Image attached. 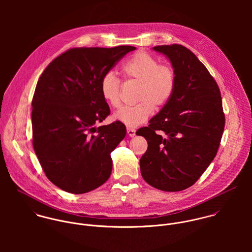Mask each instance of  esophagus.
I'll list each match as a JSON object with an SVG mask.
<instances>
[{"mask_svg":"<svg viewBox=\"0 0 252 252\" xmlns=\"http://www.w3.org/2000/svg\"><path fill=\"white\" fill-rule=\"evenodd\" d=\"M127 134H128L129 137L133 138L136 135V130L135 129H131V128H127Z\"/></svg>","mask_w":252,"mask_h":252,"instance_id":"esophagus-1","label":"esophagus"}]
</instances>
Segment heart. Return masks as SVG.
Returning <instances> with one entry per match:
<instances>
[{
  "label": "heart",
  "mask_w": 252,
  "mask_h": 252,
  "mask_svg": "<svg viewBox=\"0 0 252 252\" xmlns=\"http://www.w3.org/2000/svg\"><path fill=\"white\" fill-rule=\"evenodd\" d=\"M127 79L139 82L134 106L124 107L116 111L113 118L128 127L143 124L154 108H162L172 98L176 88V72L168 65L160 62L147 52L140 51L132 56L122 67ZM120 80L113 73H106L100 82V91L104 101L112 108L120 106Z\"/></svg>",
  "instance_id": "1"
}]
</instances>
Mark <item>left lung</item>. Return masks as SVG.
<instances>
[{"instance_id":"1","label":"left lung","mask_w":252,"mask_h":252,"mask_svg":"<svg viewBox=\"0 0 252 252\" xmlns=\"http://www.w3.org/2000/svg\"><path fill=\"white\" fill-rule=\"evenodd\" d=\"M176 72L170 101L137 131L147 141L140 160L144 180L167 192L192 186L216 157L225 126L220 90L205 65L180 44L154 46Z\"/></svg>"}]
</instances>
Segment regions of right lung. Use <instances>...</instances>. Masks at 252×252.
Returning a JSON list of instances; mask_svg holds the SVG:
<instances>
[{"label":"right lung","mask_w":252,"mask_h":252,"mask_svg":"<svg viewBox=\"0 0 252 252\" xmlns=\"http://www.w3.org/2000/svg\"><path fill=\"white\" fill-rule=\"evenodd\" d=\"M136 47L72 48L41 73L32 101L33 146L54 185L72 193L94 190L108 180L110 153L126 136L120 121L97 127L110 109L102 77Z\"/></svg>","instance_id":"1"}]
</instances>
